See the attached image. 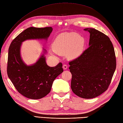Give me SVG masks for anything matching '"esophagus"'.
Here are the masks:
<instances>
[{
  "label": "esophagus",
  "instance_id": "1",
  "mask_svg": "<svg viewBox=\"0 0 123 123\" xmlns=\"http://www.w3.org/2000/svg\"><path fill=\"white\" fill-rule=\"evenodd\" d=\"M67 67H68V66H67L66 65H64L63 66H62V68H63V69H64V70L67 69Z\"/></svg>",
  "mask_w": 123,
  "mask_h": 123
}]
</instances>
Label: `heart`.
Returning <instances> with one entry per match:
<instances>
[{"mask_svg": "<svg viewBox=\"0 0 123 123\" xmlns=\"http://www.w3.org/2000/svg\"><path fill=\"white\" fill-rule=\"evenodd\" d=\"M86 40L75 32H65L59 34L53 43V49L59 55H66L70 59L78 57L82 53Z\"/></svg>", "mask_w": 123, "mask_h": 123, "instance_id": "heart-1", "label": "heart"}]
</instances>
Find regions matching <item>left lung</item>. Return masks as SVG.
<instances>
[{"mask_svg": "<svg viewBox=\"0 0 123 123\" xmlns=\"http://www.w3.org/2000/svg\"><path fill=\"white\" fill-rule=\"evenodd\" d=\"M84 30L90 33L89 47L69 63L72 74L71 88L77 96L92 98L108 88L116 69V57L107 36L95 29Z\"/></svg>", "mask_w": 123, "mask_h": 123, "instance_id": "1", "label": "left lung"}]
</instances>
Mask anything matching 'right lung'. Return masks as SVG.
Wrapping results in <instances>:
<instances>
[{
    "label": "right lung",
    "mask_w": 123,
    "mask_h": 123,
    "mask_svg": "<svg viewBox=\"0 0 123 123\" xmlns=\"http://www.w3.org/2000/svg\"><path fill=\"white\" fill-rule=\"evenodd\" d=\"M52 31V27H30L18 35L9 48L8 76L17 91L27 98L35 100L45 97L50 92L56 78L63 72L61 62L55 67L47 65L45 56L47 51L44 49L40 58L33 64L27 65L21 56V47L24 41L47 40Z\"/></svg>",
    "instance_id": "right-lung-1"
}]
</instances>
